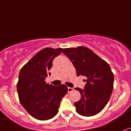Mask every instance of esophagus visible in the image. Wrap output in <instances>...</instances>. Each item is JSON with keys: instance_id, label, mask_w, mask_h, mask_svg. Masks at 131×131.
<instances>
[{"instance_id": "esophagus-1", "label": "esophagus", "mask_w": 131, "mask_h": 131, "mask_svg": "<svg viewBox=\"0 0 131 131\" xmlns=\"http://www.w3.org/2000/svg\"><path fill=\"white\" fill-rule=\"evenodd\" d=\"M73 90H74V89H73V88H70V87H68V93H70V92L73 91Z\"/></svg>"}]
</instances>
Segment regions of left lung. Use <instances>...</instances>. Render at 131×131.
<instances>
[{
	"instance_id": "left-lung-1",
	"label": "left lung",
	"mask_w": 131,
	"mask_h": 131,
	"mask_svg": "<svg viewBox=\"0 0 131 131\" xmlns=\"http://www.w3.org/2000/svg\"><path fill=\"white\" fill-rule=\"evenodd\" d=\"M63 53L71 60L77 77H86L83 90L77 88L81 99L74 103L76 111L83 116H93L104 109L113 90L114 74L106 61L84 47L64 48Z\"/></svg>"
}]
</instances>
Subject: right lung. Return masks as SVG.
I'll list each match as a JSON object with an SVG mask.
<instances>
[{
    "label": "right lung",
    "instance_id": "1",
    "mask_svg": "<svg viewBox=\"0 0 131 131\" xmlns=\"http://www.w3.org/2000/svg\"><path fill=\"white\" fill-rule=\"evenodd\" d=\"M63 48H46L40 50L20 71L17 84L21 106L34 118L40 121L55 116L62 98L68 93L65 84L54 86L45 81L51 73L54 58Z\"/></svg>",
    "mask_w": 131,
    "mask_h": 131
}]
</instances>
